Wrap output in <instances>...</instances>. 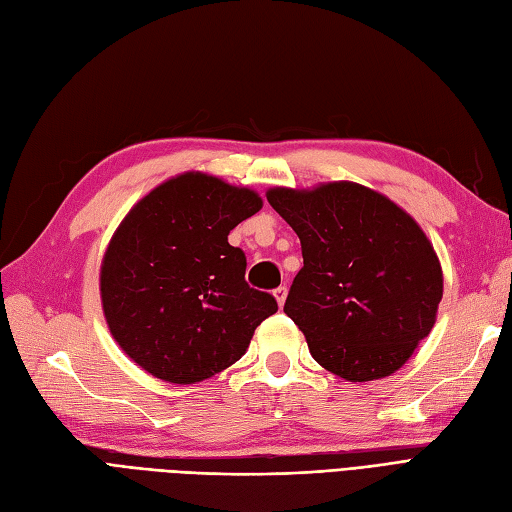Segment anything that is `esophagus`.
I'll use <instances>...</instances> for the list:
<instances>
[{
	"mask_svg": "<svg viewBox=\"0 0 512 512\" xmlns=\"http://www.w3.org/2000/svg\"><path fill=\"white\" fill-rule=\"evenodd\" d=\"M286 293H288L286 286H280V288H275V290H273V297H275V301H278V306H280V308L284 306V301H286Z\"/></svg>",
	"mask_w": 512,
	"mask_h": 512,
	"instance_id": "esophagus-1",
	"label": "esophagus"
}]
</instances>
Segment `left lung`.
<instances>
[{"label": "left lung", "mask_w": 512, "mask_h": 512, "mask_svg": "<svg viewBox=\"0 0 512 512\" xmlns=\"http://www.w3.org/2000/svg\"><path fill=\"white\" fill-rule=\"evenodd\" d=\"M267 200L301 241L284 312L316 362L353 383L403 368L444 297L441 262L416 219L351 181L271 187Z\"/></svg>", "instance_id": "8db88e82"}]
</instances>
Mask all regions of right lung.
Wrapping results in <instances>:
<instances>
[{
    "label": "right lung",
    "instance_id": "obj_1",
    "mask_svg": "<svg viewBox=\"0 0 512 512\" xmlns=\"http://www.w3.org/2000/svg\"><path fill=\"white\" fill-rule=\"evenodd\" d=\"M262 209L250 187L183 172L124 215L103 254L99 288L109 334L150 375L191 385L245 355L254 329L278 312L245 282V254L228 243Z\"/></svg>",
    "mask_w": 512,
    "mask_h": 512
}]
</instances>
